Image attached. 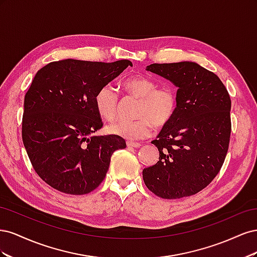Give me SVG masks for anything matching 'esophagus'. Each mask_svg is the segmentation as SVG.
Returning a JSON list of instances; mask_svg holds the SVG:
<instances>
[{
    "label": "esophagus",
    "mask_w": 257,
    "mask_h": 257,
    "mask_svg": "<svg viewBox=\"0 0 257 257\" xmlns=\"http://www.w3.org/2000/svg\"><path fill=\"white\" fill-rule=\"evenodd\" d=\"M126 146L128 148H141L142 144H138V143H133V142H127Z\"/></svg>",
    "instance_id": "34e87169"
}]
</instances>
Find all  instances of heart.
<instances>
[{
	"mask_svg": "<svg viewBox=\"0 0 257 257\" xmlns=\"http://www.w3.org/2000/svg\"><path fill=\"white\" fill-rule=\"evenodd\" d=\"M127 94L139 98L136 120H119L108 125L110 134L126 141H141L151 134L153 125L163 127L173 120L178 108V95L169 85L158 83L146 76L130 77L122 83ZM96 109L102 118L113 120L119 110V94L109 84L103 85L95 95Z\"/></svg>",
	"mask_w": 257,
	"mask_h": 257,
	"instance_id": "1",
	"label": "heart"
}]
</instances>
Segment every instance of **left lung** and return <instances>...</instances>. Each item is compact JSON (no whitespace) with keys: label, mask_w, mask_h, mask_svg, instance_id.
<instances>
[{"label":"left lung","mask_w":257,"mask_h":257,"mask_svg":"<svg viewBox=\"0 0 257 257\" xmlns=\"http://www.w3.org/2000/svg\"><path fill=\"white\" fill-rule=\"evenodd\" d=\"M147 71L178 87V108L158 139L155 165L143 170L145 184L155 195L176 199L204 190L219 174L231 132L228 92L214 73L194 62L151 64Z\"/></svg>","instance_id":"obj_1"}]
</instances>
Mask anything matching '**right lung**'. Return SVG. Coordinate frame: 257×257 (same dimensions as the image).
Segmentation results:
<instances>
[{
    "instance_id": "add662e5",
    "label": "right lung",
    "mask_w": 257,
    "mask_h": 257,
    "mask_svg": "<svg viewBox=\"0 0 257 257\" xmlns=\"http://www.w3.org/2000/svg\"><path fill=\"white\" fill-rule=\"evenodd\" d=\"M128 60L112 63L80 60L51 62L41 68L25 96L22 142L36 174L51 188L83 195L102 183L115 150V135L91 136L103 127L96 92L118 77Z\"/></svg>"
}]
</instances>
